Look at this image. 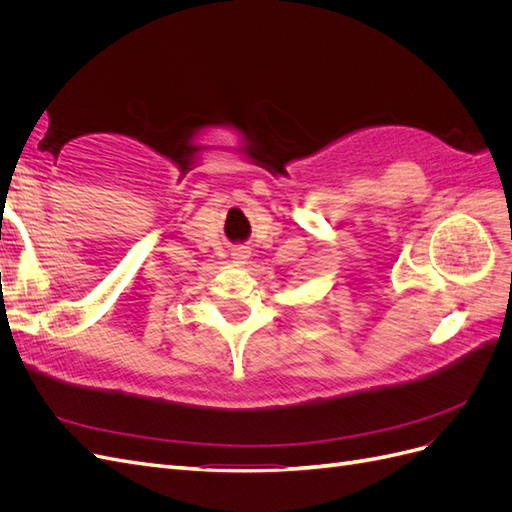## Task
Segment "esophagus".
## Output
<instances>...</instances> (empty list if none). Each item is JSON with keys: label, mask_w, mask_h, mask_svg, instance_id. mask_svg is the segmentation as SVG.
Here are the masks:
<instances>
[{"label": "esophagus", "mask_w": 512, "mask_h": 512, "mask_svg": "<svg viewBox=\"0 0 512 512\" xmlns=\"http://www.w3.org/2000/svg\"><path fill=\"white\" fill-rule=\"evenodd\" d=\"M232 262H235L237 267H243V265H247V258H250V250H247V247H237L235 252H232Z\"/></svg>", "instance_id": "esophagus-1"}]
</instances>
